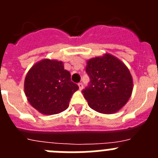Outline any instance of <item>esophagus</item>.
Returning a JSON list of instances; mask_svg holds the SVG:
<instances>
[{
  "instance_id": "1",
  "label": "esophagus",
  "mask_w": 158,
  "mask_h": 158,
  "mask_svg": "<svg viewBox=\"0 0 158 158\" xmlns=\"http://www.w3.org/2000/svg\"><path fill=\"white\" fill-rule=\"evenodd\" d=\"M78 86H79V89H80V90H82V89H83V84L79 83L78 84Z\"/></svg>"
}]
</instances>
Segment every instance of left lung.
I'll list each match as a JSON object with an SVG mask.
<instances>
[{
    "label": "left lung",
    "mask_w": 158,
    "mask_h": 158,
    "mask_svg": "<svg viewBox=\"0 0 158 158\" xmlns=\"http://www.w3.org/2000/svg\"><path fill=\"white\" fill-rule=\"evenodd\" d=\"M90 84L82 91L92 109L114 114L127 103L133 91V78L123 62L110 54L87 61Z\"/></svg>",
    "instance_id": "obj_1"
}]
</instances>
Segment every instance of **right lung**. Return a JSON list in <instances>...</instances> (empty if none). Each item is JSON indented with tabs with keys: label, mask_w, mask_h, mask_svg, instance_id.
<instances>
[{
	"label": "right lung",
	"mask_w": 158,
	"mask_h": 158,
	"mask_svg": "<svg viewBox=\"0 0 158 158\" xmlns=\"http://www.w3.org/2000/svg\"><path fill=\"white\" fill-rule=\"evenodd\" d=\"M70 73L61 61L45 58L36 62L24 80V93L29 104L43 115L58 114L69 107L72 95L78 90Z\"/></svg>",
	"instance_id": "right-lung-1"
}]
</instances>
